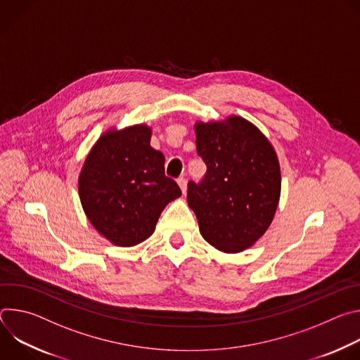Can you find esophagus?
<instances>
[{"label": "esophagus", "instance_id": "34e87169", "mask_svg": "<svg viewBox=\"0 0 360 360\" xmlns=\"http://www.w3.org/2000/svg\"><path fill=\"white\" fill-rule=\"evenodd\" d=\"M178 185H179V188L182 191V193H186V179L184 176L178 178Z\"/></svg>", "mask_w": 360, "mask_h": 360}]
</instances>
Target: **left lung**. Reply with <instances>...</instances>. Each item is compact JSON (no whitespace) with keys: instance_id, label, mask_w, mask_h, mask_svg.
Here are the masks:
<instances>
[{"instance_id":"left-lung-1","label":"left lung","mask_w":360,"mask_h":360,"mask_svg":"<svg viewBox=\"0 0 360 360\" xmlns=\"http://www.w3.org/2000/svg\"><path fill=\"white\" fill-rule=\"evenodd\" d=\"M195 134L207 174L188 184V205L205 240L226 253L242 252L274 221L281 198L278 155L269 139L238 115L196 122Z\"/></svg>"}]
</instances>
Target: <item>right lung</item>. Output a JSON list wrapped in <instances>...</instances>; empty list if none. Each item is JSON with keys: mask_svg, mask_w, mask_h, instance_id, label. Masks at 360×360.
<instances>
[{"mask_svg": "<svg viewBox=\"0 0 360 360\" xmlns=\"http://www.w3.org/2000/svg\"><path fill=\"white\" fill-rule=\"evenodd\" d=\"M150 135L143 124L102 134L78 178L86 218L117 246L148 239L164 208L181 196L176 182L165 176V157L150 146Z\"/></svg>", "mask_w": 360, "mask_h": 360, "instance_id": "obj_1", "label": "right lung"}]
</instances>
